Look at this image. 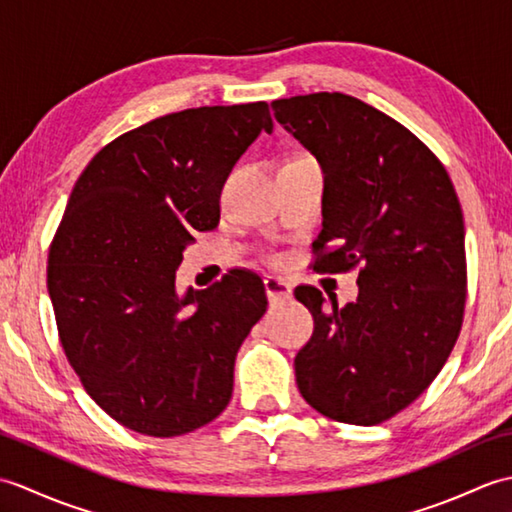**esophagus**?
I'll return each mask as SVG.
<instances>
[{
  "instance_id": "esophagus-1",
  "label": "esophagus",
  "mask_w": 512,
  "mask_h": 512,
  "mask_svg": "<svg viewBox=\"0 0 512 512\" xmlns=\"http://www.w3.org/2000/svg\"><path fill=\"white\" fill-rule=\"evenodd\" d=\"M264 290H266V297H268L270 303L290 299V292H292L286 281L277 279V277H266L264 279Z\"/></svg>"
}]
</instances>
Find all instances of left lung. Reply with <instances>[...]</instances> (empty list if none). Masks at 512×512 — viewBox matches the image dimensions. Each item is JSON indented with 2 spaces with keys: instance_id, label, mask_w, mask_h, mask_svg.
<instances>
[{
  "instance_id": "8db88e82",
  "label": "left lung",
  "mask_w": 512,
  "mask_h": 512,
  "mask_svg": "<svg viewBox=\"0 0 512 512\" xmlns=\"http://www.w3.org/2000/svg\"><path fill=\"white\" fill-rule=\"evenodd\" d=\"M323 169L314 270L361 266L356 301L297 286L314 332L295 356L310 407L378 424L411 405L453 350L466 301L464 217L447 169L407 127L341 92L270 103Z\"/></svg>"
}]
</instances>
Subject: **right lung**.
<instances>
[{"label":"right lung","mask_w":512,"mask_h":512,"mask_svg":"<svg viewBox=\"0 0 512 512\" xmlns=\"http://www.w3.org/2000/svg\"><path fill=\"white\" fill-rule=\"evenodd\" d=\"M262 132L264 101L160 116L105 145L70 193L48 255L59 339L96 405L143 436L220 416L239 345L266 312L248 270L176 288L184 248L220 222L228 173Z\"/></svg>","instance_id":"right-lung-1"}]
</instances>
